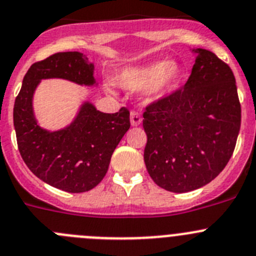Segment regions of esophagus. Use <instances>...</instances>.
<instances>
[{
    "label": "esophagus",
    "instance_id": "obj_1",
    "mask_svg": "<svg viewBox=\"0 0 256 256\" xmlns=\"http://www.w3.org/2000/svg\"><path fill=\"white\" fill-rule=\"evenodd\" d=\"M130 121H131V125H132V126H139L140 124H142V116H140L139 112L131 111V114H130Z\"/></svg>",
    "mask_w": 256,
    "mask_h": 256
}]
</instances>
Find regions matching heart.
Masks as SVG:
<instances>
[{
    "mask_svg": "<svg viewBox=\"0 0 256 256\" xmlns=\"http://www.w3.org/2000/svg\"><path fill=\"white\" fill-rule=\"evenodd\" d=\"M179 66L174 63L159 60L139 66H128L118 74V82L128 90L149 87V94L159 98L179 78Z\"/></svg>",
    "mask_w": 256,
    "mask_h": 256,
    "instance_id": "heart-1",
    "label": "heart"
}]
</instances>
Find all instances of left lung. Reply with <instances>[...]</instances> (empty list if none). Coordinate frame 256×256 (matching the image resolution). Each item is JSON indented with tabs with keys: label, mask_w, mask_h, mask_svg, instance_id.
<instances>
[{
	"label": "left lung",
	"mask_w": 256,
	"mask_h": 256,
	"mask_svg": "<svg viewBox=\"0 0 256 256\" xmlns=\"http://www.w3.org/2000/svg\"><path fill=\"white\" fill-rule=\"evenodd\" d=\"M183 87L148 104L144 160L159 187L184 193L214 180L232 156L241 125L235 76L216 54L196 49Z\"/></svg>",
	"instance_id": "obj_1"
}]
</instances>
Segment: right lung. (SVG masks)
I'll return each mask as SVG.
<instances>
[{
	"instance_id": "add662e5",
	"label": "right lung",
	"mask_w": 256,
	"mask_h": 256,
	"mask_svg": "<svg viewBox=\"0 0 256 256\" xmlns=\"http://www.w3.org/2000/svg\"><path fill=\"white\" fill-rule=\"evenodd\" d=\"M93 69L82 52H56L28 68L14 106L18 152L28 168L42 182L69 193L87 192L104 179L112 152L130 128V112L121 107L116 114H104L84 102L68 128L50 132L35 120L32 96L48 78L94 84Z\"/></svg>"
}]
</instances>
